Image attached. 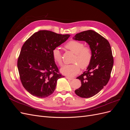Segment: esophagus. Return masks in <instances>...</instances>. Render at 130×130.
I'll return each mask as SVG.
<instances>
[{"label":"esophagus","mask_w":130,"mask_h":130,"mask_svg":"<svg viewBox=\"0 0 130 130\" xmlns=\"http://www.w3.org/2000/svg\"><path fill=\"white\" fill-rule=\"evenodd\" d=\"M66 78H67V79L69 80H73V79H74L73 78H72V77H70L68 76H66Z\"/></svg>","instance_id":"34e87169"}]
</instances>
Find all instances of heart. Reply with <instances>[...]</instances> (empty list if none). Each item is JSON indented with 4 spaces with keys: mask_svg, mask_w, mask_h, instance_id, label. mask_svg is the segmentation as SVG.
<instances>
[{
    "mask_svg": "<svg viewBox=\"0 0 130 130\" xmlns=\"http://www.w3.org/2000/svg\"><path fill=\"white\" fill-rule=\"evenodd\" d=\"M65 48L75 54L72 62L73 64L65 65L61 69V72L64 75L73 76L80 72V68L85 69L91 63L93 58L92 49L89 46H85L82 42L72 40L65 45ZM54 61L60 66L63 64L62 54L57 48L54 49L52 52Z\"/></svg>",
    "mask_w": 130,
    "mask_h": 130,
    "instance_id": "heart-1",
    "label": "heart"
}]
</instances>
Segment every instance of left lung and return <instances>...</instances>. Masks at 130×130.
Instances as JSON below:
<instances>
[{
  "label": "left lung",
  "mask_w": 130,
  "mask_h": 130,
  "mask_svg": "<svg viewBox=\"0 0 130 130\" xmlns=\"http://www.w3.org/2000/svg\"><path fill=\"white\" fill-rule=\"evenodd\" d=\"M73 39L87 42L93 53L87 71L76 78L81 80V86L75 93L81 98L92 97L107 85L111 77L114 62L111 45L105 38L91 30L76 34Z\"/></svg>",
  "instance_id": "left-lung-1"
}]
</instances>
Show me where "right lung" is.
Returning a JSON list of instances; mask_svg holds the SVG:
<instances>
[{"label": "right lung", "mask_w": 130, "mask_h": 130, "mask_svg": "<svg viewBox=\"0 0 130 130\" xmlns=\"http://www.w3.org/2000/svg\"><path fill=\"white\" fill-rule=\"evenodd\" d=\"M69 36L40 30L23 45L17 67L23 87L31 95L40 98L50 95L55 89L57 80L64 76L59 72L52 52Z\"/></svg>", "instance_id": "obj_1"}]
</instances>
